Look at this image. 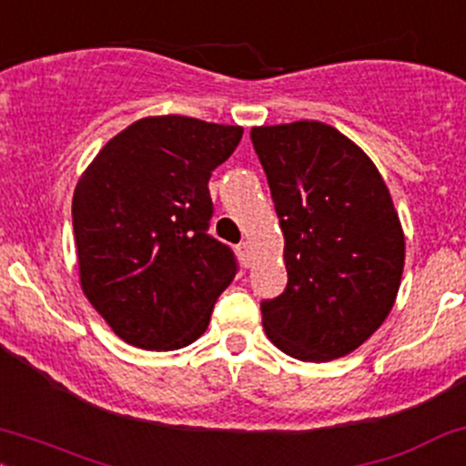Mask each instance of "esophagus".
I'll use <instances>...</instances> for the list:
<instances>
[{"mask_svg": "<svg viewBox=\"0 0 466 466\" xmlns=\"http://www.w3.org/2000/svg\"><path fill=\"white\" fill-rule=\"evenodd\" d=\"M238 257L243 258V263L245 265H249L252 263V248H249V243L248 241H243V243H238Z\"/></svg>", "mask_w": 466, "mask_h": 466, "instance_id": "obj_1", "label": "esophagus"}]
</instances>
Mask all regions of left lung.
<instances>
[{"mask_svg":"<svg viewBox=\"0 0 466 466\" xmlns=\"http://www.w3.org/2000/svg\"><path fill=\"white\" fill-rule=\"evenodd\" d=\"M285 237L288 288L260 303L268 339L305 362L360 347L385 323L405 234L371 158L320 121L249 132Z\"/></svg>","mask_w":466,"mask_h":466,"instance_id":"obj_1","label":"left lung"}]
</instances>
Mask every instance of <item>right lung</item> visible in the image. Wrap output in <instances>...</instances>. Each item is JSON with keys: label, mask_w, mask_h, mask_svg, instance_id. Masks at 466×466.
<instances>
[{"label": "right lung", "mask_w": 466, "mask_h": 466, "mask_svg": "<svg viewBox=\"0 0 466 466\" xmlns=\"http://www.w3.org/2000/svg\"><path fill=\"white\" fill-rule=\"evenodd\" d=\"M241 126L146 116L106 143L75 187L81 289L121 340L170 351L208 329L238 263L209 237L208 181Z\"/></svg>", "instance_id": "right-lung-1"}]
</instances>
